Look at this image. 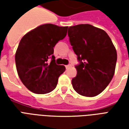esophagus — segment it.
I'll use <instances>...</instances> for the list:
<instances>
[{"label": "esophagus", "mask_w": 129, "mask_h": 129, "mask_svg": "<svg viewBox=\"0 0 129 129\" xmlns=\"http://www.w3.org/2000/svg\"><path fill=\"white\" fill-rule=\"evenodd\" d=\"M71 66H71L70 64H69V65H67V66H66V69H69L70 68H71Z\"/></svg>", "instance_id": "esophagus-1"}]
</instances>
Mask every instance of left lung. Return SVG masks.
<instances>
[{"instance_id": "8db88e82", "label": "left lung", "mask_w": 129, "mask_h": 129, "mask_svg": "<svg viewBox=\"0 0 129 129\" xmlns=\"http://www.w3.org/2000/svg\"><path fill=\"white\" fill-rule=\"evenodd\" d=\"M68 35L79 63L72 79L79 95L95 97L102 92L115 73L117 52L111 38L103 29L89 24L68 27Z\"/></svg>"}]
</instances>
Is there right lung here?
Instances as JSON below:
<instances>
[{
    "mask_svg": "<svg viewBox=\"0 0 129 129\" xmlns=\"http://www.w3.org/2000/svg\"><path fill=\"white\" fill-rule=\"evenodd\" d=\"M68 27L45 24L21 39L15 54L16 66L21 81L32 92L45 94L56 88L66 68L56 63L54 47L64 39Z\"/></svg>",
    "mask_w": 129,
    "mask_h": 129,
    "instance_id": "right-lung-1",
    "label": "right lung"
}]
</instances>
